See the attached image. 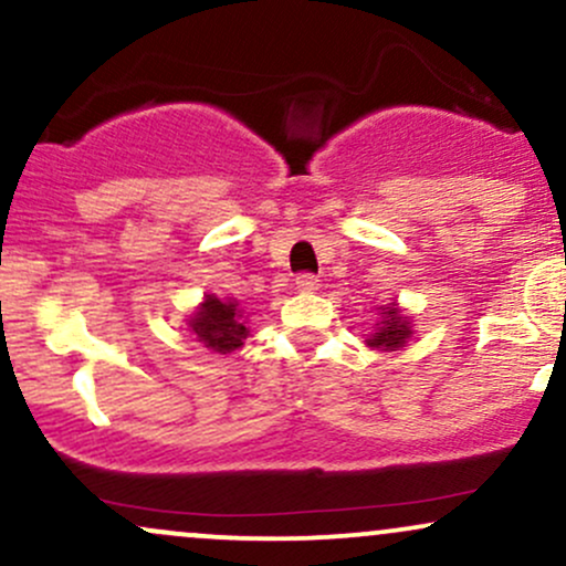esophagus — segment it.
Listing matches in <instances>:
<instances>
[{"label":"esophagus","instance_id":"esophagus-1","mask_svg":"<svg viewBox=\"0 0 566 566\" xmlns=\"http://www.w3.org/2000/svg\"><path fill=\"white\" fill-rule=\"evenodd\" d=\"M295 284H297V290H301V292L319 290V279H316L314 274H297L295 276Z\"/></svg>","mask_w":566,"mask_h":566}]
</instances>
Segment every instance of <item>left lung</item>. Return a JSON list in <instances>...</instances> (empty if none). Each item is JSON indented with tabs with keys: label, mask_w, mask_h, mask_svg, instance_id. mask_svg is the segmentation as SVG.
I'll use <instances>...</instances> for the list:
<instances>
[{
	"label": "left lung",
	"mask_w": 566,
	"mask_h": 566,
	"mask_svg": "<svg viewBox=\"0 0 566 566\" xmlns=\"http://www.w3.org/2000/svg\"><path fill=\"white\" fill-rule=\"evenodd\" d=\"M409 337H412V322H409V316H405L399 305L391 303L380 308V322L375 333L367 337V346L378 350H399L405 348Z\"/></svg>",
	"instance_id": "8db88e82"
}]
</instances>
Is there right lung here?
Returning <instances> with one entry per match:
<instances>
[{"label":"right lung","instance_id":"obj_1","mask_svg":"<svg viewBox=\"0 0 566 566\" xmlns=\"http://www.w3.org/2000/svg\"><path fill=\"white\" fill-rule=\"evenodd\" d=\"M188 327L197 335L205 348L216 354H231V350L244 346V337L250 329L244 327L242 308L237 301H220L216 295H207L199 305L197 314L188 319Z\"/></svg>","mask_w":566,"mask_h":566}]
</instances>
